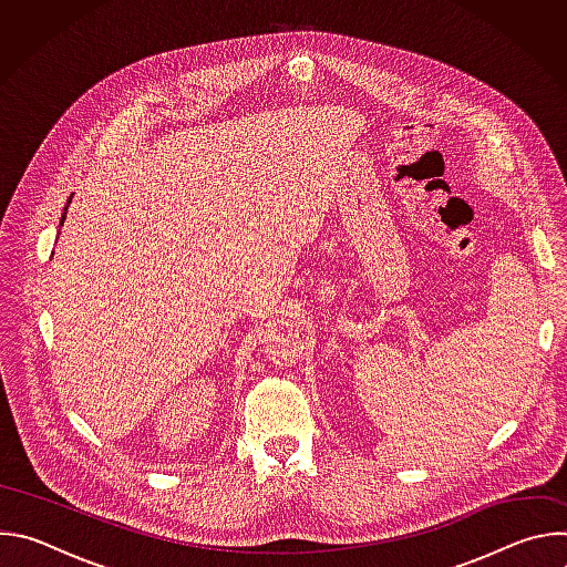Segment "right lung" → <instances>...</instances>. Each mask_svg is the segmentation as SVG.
I'll return each instance as SVG.
<instances>
[{
  "mask_svg": "<svg viewBox=\"0 0 567 567\" xmlns=\"http://www.w3.org/2000/svg\"><path fill=\"white\" fill-rule=\"evenodd\" d=\"M73 197V195H71ZM71 197H69V202H66V206H64V213H62V219H60V226L64 224V219H66V208H69V204H71Z\"/></svg>",
  "mask_w": 567,
  "mask_h": 567,
  "instance_id": "add662e5",
  "label": "right lung"
}]
</instances>
